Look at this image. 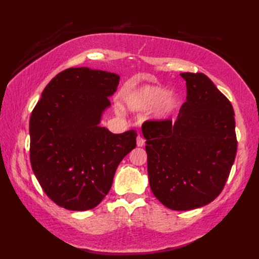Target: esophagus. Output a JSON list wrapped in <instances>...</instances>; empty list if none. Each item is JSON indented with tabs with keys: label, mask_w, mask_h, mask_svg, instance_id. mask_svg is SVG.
Masks as SVG:
<instances>
[{
	"label": "esophagus",
	"mask_w": 259,
	"mask_h": 259,
	"mask_svg": "<svg viewBox=\"0 0 259 259\" xmlns=\"http://www.w3.org/2000/svg\"><path fill=\"white\" fill-rule=\"evenodd\" d=\"M137 146H138V147H144L145 146V139L140 136L138 137V138H137Z\"/></svg>",
	"instance_id": "34e87169"
}]
</instances>
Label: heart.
I'll return each mask as SVG.
<instances>
[{"label":"heart","mask_w":259,"mask_h":259,"mask_svg":"<svg viewBox=\"0 0 259 259\" xmlns=\"http://www.w3.org/2000/svg\"><path fill=\"white\" fill-rule=\"evenodd\" d=\"M123 102L130 111L145 112L151 110L150 120L164 122L171 119L181 107L177 93H170L167 88L159 85H142L124 93Z\"/></svg>","instance_id":"heart-1"}]
</instances>
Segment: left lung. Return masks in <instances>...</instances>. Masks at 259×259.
<instances>
[{
  "label": "left lung",
  "instance_id": "obj_1",
  "mask_svg": "<svg viewBox=\"0 0 259 259\" xmlns=\"http://www.w3.org/2000/svg\"><path fill=\"white\" fill-rule=\"evenodd\" d=\"M187 101L175 122L142 125L153 195L172 210L207 205L221 194L237 139L232 103L203 73L185 72Z\"/></svg>",
  "mask_w": 259,
  "mask_h": 259
}]
</instances>
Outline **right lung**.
Returning <instances> with one entry per match:
<instances>
[{
	"mask_svg": "<svg viewBox=\"0 0 259 259\" xmlns=\"http://www.w3.org/2000/svg\"><path fill=\"white\" fill-rule=\"evenodd\" d=\"M120 75L87 67L60 72L43 90L30 118L33 172L48 197L69 210L97 207L137 133L101 126Z\"/></svg>",
	"mask_w": 259,
	"mask_h": 259,
	"instance_id": "right-lung-1",
	"label": "right lung"
}]
</instances>
